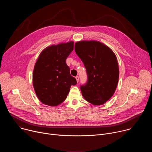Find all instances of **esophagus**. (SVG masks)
Instances as JSON below:
<instances>
[{
  "instance_id": "obj_1",
  "label": "esophagus",
  "mask_w": 152,
  "mask_h": 152,
  "mask_svg": "<svg viewBox=\"0 0 152 152\" xmlns=\"http://www.w3.org/2000/svg\"><path fill=\"white\" fill-rule=\"evenodd\" d=\"M76 79L77 82L78 83V82H79V77H78V76H76Z\"/></svg>"
}]
</instances>
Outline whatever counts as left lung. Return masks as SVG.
<instances>
[{"mask_svg":"<svg viewBox=\"0 0 152 152\" xmlns=\"http://www.w3.org/2000/svg\"><path fill=\"white\" fill-rule=\"evenodd\" d=\"M75 49L88 75L87 83L80 86L83 98L94 105L103 104L114 95L118 85L116 55L109 47L94 40L77 41Z\"/></svg>","mask_w":152,"mask_h":152,"instance_id":"left-lung-1","label":"left lung"}]
</instances>
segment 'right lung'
Segmentation results:
<instances>
[{
    "mask_svg": "<svg viewBox=\"0 0 152 152\" xmlns=\"http://www.w3.org/2000/svg\"><path fill=\"white\" fill-rule=\"evenodd\" d=\"M73 48L74 42L71 41L47 47L39 54L32 80L35 94L43 104L55 106L62 103L71 86L77 83L66 62Z\"/></svg>",
    "mask_w": 152,
    "mask_h": 152,
    "instance_id": "add662e5",
    "label": "right lung"
}]
</instances>
